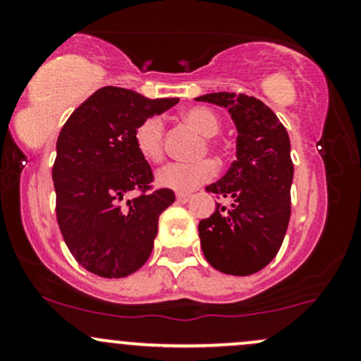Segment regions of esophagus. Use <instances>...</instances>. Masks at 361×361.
<instances>
[{
  "label": "esophagus",
  "mask_w": 361,
  "mask_h": 361,
  "mask_svg": "<svg viewBox=\"0 0 361 361\" xmlns=\"http://www.w3.org/2000/svg\"><path fill=\"white\" fill-rule=\"evenodd\" d=\"M192 198V195L190 193H176V202L178 204H186V202Z\"/></svg>",
  "instance_id": "esophagus-1"
}]
</instances>
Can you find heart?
Returning a JSON list of instances; mask_svg holds the SVG:
<instances>
[{
	"instance_id": "heart-1",
	"label": "heart",
	"mask_w": 361,
	"mask_h": 361,
	"mask_svg": "<svg viewBox=\"0 0 361 361\" xmlns=\"http://www.w3.org/2000/svg\"><path fill=\"white\" fill-rule=\"evenodd\" d=\"M181 118L207 139L214 137L221 130V120L212 110L204 106H193L183 111ZM135 149L149 163H159L164 156V123L159 117L146 118L140 122L134 132ZM215 175L212 161H200L195 164L171 163L157 171L156 183L161 188L175 192H192Z\"/></svg>"
}]
</instances>
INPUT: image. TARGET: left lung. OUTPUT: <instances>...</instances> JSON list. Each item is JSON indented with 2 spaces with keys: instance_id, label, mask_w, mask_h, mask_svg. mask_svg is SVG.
<instances>
[{
  "instance_id": "left-lung-1",
  "label": "left lung",
  "mask_w": 361,
  "mask_h": 361,
  "mask_svg": "<svg viewBox=\"0 0 361 361\" xmlns=\"http://www.w3.org/2000/svg\"><path fill=\"white\" fill-rule=\"evenodd\" d=\"M222 106L233 118L235 161L207 192L231 200L198 222L204 256L215 270L246 276L263 270L279 252L290 221L293 163L287 128L258 98L210 93L195 98Z\"/></svg>"
}]
</instances>
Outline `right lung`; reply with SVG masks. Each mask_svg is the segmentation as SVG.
Returning a JSON list of instances; mask_svg holds the SVG:
<instances>
[{
  "label": "right lung",
  "instance_id": "add662e5",
  "mask_svg": "<svg viewBox=\"0 0 361 361\" xmlns=\"http://www.w3.org/2000/svg\"><path fill=\"white\" fill-rule=\"evenodd\" d=\"M178 102L105 86L62 127L52 168L57 224L71 255L94 275L123 279L151 256L159 215L175 193H146L152 171L135 149L134 132ZM134 189L143 195L128 199Z\"/></svg>",
  "mask_w": 361,
  "mask_h": 361
}]
</instances>
